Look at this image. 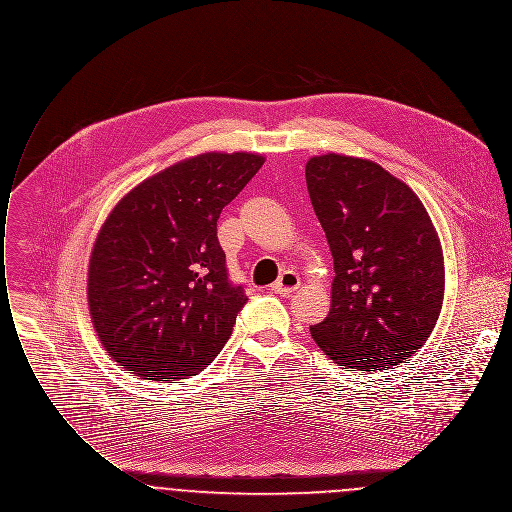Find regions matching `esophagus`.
Listing matches in <instances>:
<instances>
[{
	"label": "esophagus",
	"mask_w": 512,
	"mask_h": 512,
	"mask_svg": "<svg viewBox=\"0 0 512 512\" xmlns=\"http://www.w3.org/2000/svg\"><path fill=\"white\" fill-rule=\"evenodd\" d=\"M298 288H300V276H298L296 272H290V270H286V272L274 282V286H272V290L278 292V294H292V292L298 290Z\"/></svg>",
	"instance_id": "esophagus-1"
}]
</instances>
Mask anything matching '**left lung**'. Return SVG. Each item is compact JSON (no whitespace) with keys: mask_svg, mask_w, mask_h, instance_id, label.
Segmentation results:
<instances>
[{"mask_svg":"<svg viewBox=\"0 0 512 512\" xmlns=\"http://www.w3.org/2000/svg\"><path fill=\"white\" fill-rule=\"evenodd\" d=\"M314 212L334 256L330 314L310 328L347 369L407 363L443 304V252L417 194L363 159L324 155L306 165Z\"/></svg>","mask_w":512,"mask_h":512,"instance_id":"8db88e82","label":"left lung"}]
</instances>
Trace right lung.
Returning <instances> with one entry per match:
<instances>
[{
	"label": "right lung",
	"mask_w": 512,
	"mask_h": 512,
	"mask_svg": "<svg viewBox=\"0 0 512 512\" xmlns=\"http://www.w3.org/2000/svg\"><path fill=\"white\" fill-rule=\"evenodd\" d=\"M252 153H206L131 190L89 262V310L107 353L143 379L200 373L248 302L216 236L222 208L260 171Z\"/></svg>",
	"instance_id": "right-lung-1"
}]
</instances>
